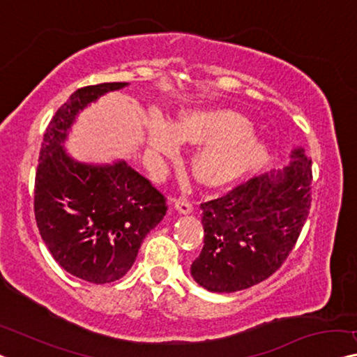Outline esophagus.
Masks as SVG:
<instances>
[{"mask_svg":"<svg viewBox=\"0 0 357 357\" xmlns=\"http://www.w3.org/2000/svg\"><path fill=\"white\" fill-rule=\"evenodd\" d=\"M174 202V208H176L179 213H184V215H188V213H192L194 211V202H190L185 199V197H179V199L173 200Z\"/></svg>","mask_w":357,"mask_h":357,"instance_id":"1","label":"esophagus"}]
</instances>
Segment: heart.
<instances>
[{"mask_svg":"<svg viewBox=\"0 0 357 357\" xmlns=\"http://www.w3.org/2000/svg\"><path fill=\"white\" fill-rule=\"evenodd\" d=\"M250 123L231 110H197L176 123L157 119L149 131V144L157 155L178 153L181 142L211 141L194 157L195 176L208 185H221L257 168L266 158V146L250 136Z\"/></svg>","mask_w":357,"mask_h":357,"instance_id":"obj_1","label":"heart"}]
</instances>
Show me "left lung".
<instances>
[{"mask_svg": "<svg viewBox=\"0 0 357 357\" xmlns=\"http://www.w3.org/2000/svg\"><path fill=\"white\" fill-rule=\"evenodd\" d=\"M311 189V158L295 149L284 172L255 176L202 204L204 248L190 266L197 284L231 294L273 275L300 237Z\"/></svg>", "mask_w": 357, "mask_h": 357, "instance_id": "8db88e82", "label": "left lung"}]
</instances>
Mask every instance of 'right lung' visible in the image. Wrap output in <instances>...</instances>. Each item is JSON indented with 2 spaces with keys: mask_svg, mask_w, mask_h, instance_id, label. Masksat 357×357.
Returning <instances> with one entry per match:
<instances>
[{
  "mask_svg": "<svg viewBox=\"0 0 357 357\" xmlns=\"http://www.w3.org/2000/svg\"><path fill=\"white\" fill-rule=\"evenodd\" d=\"M126 84L77 89L46 128L35 174L33 208L41 238L67 273L93 284L123 278L168 210L160 190L126 162L79 163L62 147L79 110Z\"/></svg>",
  "mask_w": 357,
  "mask_h": 357,
  "instance_id": "add662e5",
  "label": "right lung"
}]
</instances>
